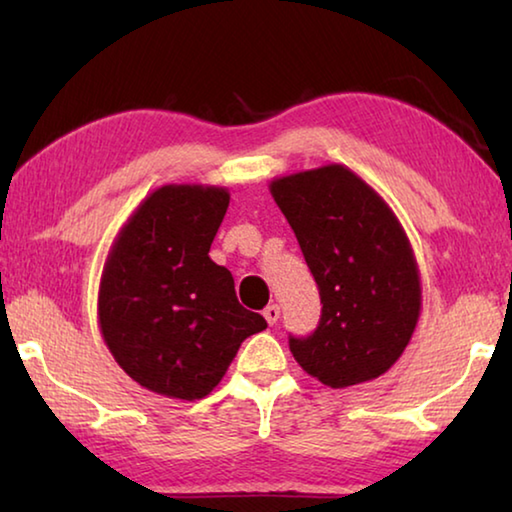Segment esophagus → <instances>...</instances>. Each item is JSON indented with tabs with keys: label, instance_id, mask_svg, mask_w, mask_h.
Segmentation results:
<instances>
[{
	"label": "esophagus",
	"instance_id": "34e87169",
	"mask_svg": "<svg viewBox=\"0 0 512 512\" xmlns=\"http://www.w3.org/2000/svg\"><path fill=\"white\" fill-rule=\"evenodd\" d=\"M264 318H266V323L268 325H275L277 323V318H280V305H268L266 309H264Z\"/></svg>",
	"mask_w": 512,
	"mask_h": 512
}]
</instances>
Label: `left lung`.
<instances>
[{"instance_id":"1","label":"left lung","mask_w":512,"mask_h":512,"mask_svg":"<svg viewBox=\"0 0 512 512\" xmlns=\"http://www.w3.org/2000/svg\"><path fill=\"white\" fill-rule=\"evenodd\" d=\"M271 194L323 302L314 332L289 336L293 357L329 388L384 375L409 345L422 305L418 264L397 216L343 164L275 178Z\"/></svg>"}]
</instances>
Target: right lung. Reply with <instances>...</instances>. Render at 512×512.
<instances>
[{"instance_id": "obj_1", "label": "right lung", "mask_w": 512, "mask_h": 512, "mask_svg": "<svg viewBox=\"0 0 512 512\" xmlns=\"http://www.w3.org/2000/svg\"><path fill=\"white\" fill-rule=\"evenodd\" d=\"M223 187L164 185L112 244L99 287V325L128 377L173 400H201L239 345L266 320L239 305L235 280L210 259L228 210Z\"/></svg>"}]
</instances>
